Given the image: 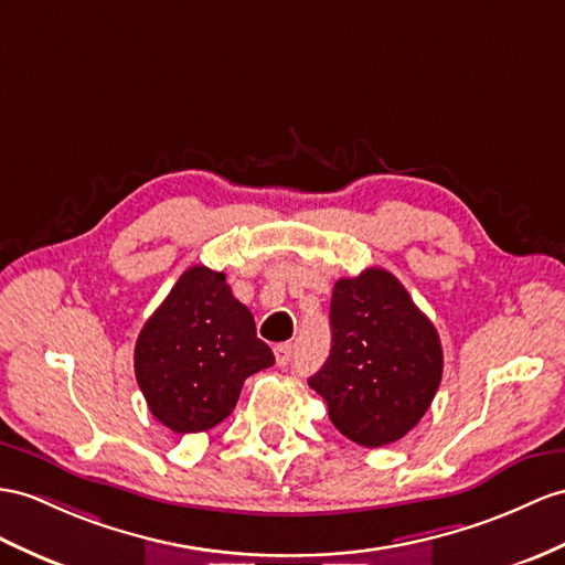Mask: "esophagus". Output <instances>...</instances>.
Here are the masks:
<instances>
[{
  "mask_svg": "<svg viewBox=\"0 0 565 565\" xmlns=\"http://www.w3.org/2000/svg\"><path fill=\"white\" fill-rule=\"evenodd\" d=\"M273 352H275V362H278L280 366H287L292 362L295 345H292V342H280V345L273 348Z\"/></svg>",
  "mask_w": 565,
  "mask_h": 565,
  "instance_id": "34e87169",
  "label": "esophagus"
}]
</instances>
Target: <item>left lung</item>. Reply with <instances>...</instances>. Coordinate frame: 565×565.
I'll list each match as a JSON object with an SVG mask.
<instances>
[{
    "label": "left lung",
    "instance_id": "8db88e82",
    "mask_svg": "<svg viewBox=\"0 0 565 565\" xmlns=\"http://www.w3.org/2000/svg\"><path fill=\"white\" fill-rule=\"evenodd\" d=\"M333 345L309 386L335 429L364 448L401 441L429 409L444 374L434 323L383 268L340 278L330 299Z\"/></svg>",
    "mask_w": 565,
    "mask_h": 565
}]
</instances>
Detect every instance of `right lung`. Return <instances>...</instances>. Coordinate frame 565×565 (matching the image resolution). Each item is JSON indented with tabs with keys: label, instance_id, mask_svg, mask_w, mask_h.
<instances>
[{
	"label": "right lung",
	"instance_id": "right-lung-1",
	"mask_svg": "<svg viewBox=\"0 0 565 565\" xmlns=\"http://www.w3.org/2000/svg\"><path fill=\"white\" fill-rule=\"evenodd\" d=\"M273 362L225 273L205 266L179 275L134 350L148 409L174 434L213 429L235 409L244 381Z\"/></svg>",
	"mask_w": 565,
	"mask_h": 565
}]
</instances>
